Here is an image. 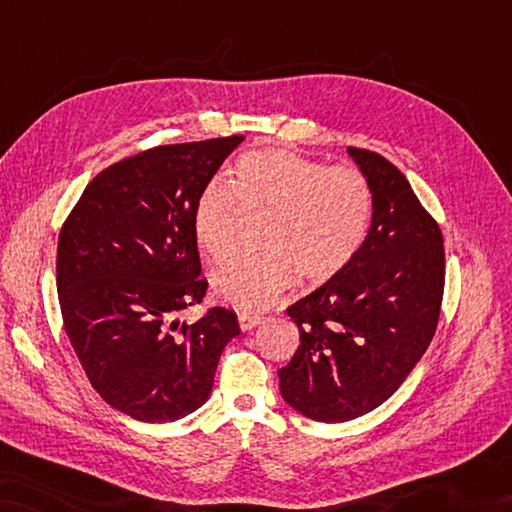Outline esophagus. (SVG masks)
<instances>
[{"label":"esophagus","mask_w":512,"mask_h":512,"mask_svg":"<svg viewBox=\"0 0 512 512\" xmlns=\"http://www.w3.org/2000/svg\"><path fill=\"white\" fill-rule=\"evenodd\" d=\"M237 323H240V329H242V331H251V329H255L257 325L264 323V318H261V316H253V314H240V316H237Z\"/></svg>","instance_id":"obj_1"}]
</instances>
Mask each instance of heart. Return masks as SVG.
Listing matches in <instances>:
<instances>
[{"label": "heart", "instance_id": "obj_1", "mask_svg": "<svg viewBox=\"0 0 512 512\" xmlns=\"http://www.w3.org/2000/svg\"><path fill=\"white\" fill-rule=\"evenodd\" d=\"M237 205L268 213L261 248L253 259H231L211 275L218 299L240 312H261L290 288L294 275L325 283L347 268L366 240L371 187L349 168L301 157L290 150H255L237 161L231 189L202 187L192 227L202 253L227 257L233 244Z\"/></svg>", "mask_w": 512, "mask_h": 512}]
</instances>
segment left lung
I'll list each match as a JSON object with an SVG mask.
<instances>
[{
	"mask_svg": "<svg viewBox=\"0 0 512 512\" xmlns=\"http://www.w3.org/2000/svg\"><path fill=\"white\" fill-rule=\"evenodd\" d=\"M373 194L351 264L288 307L301 344L279 368L281 397L303 417L344 423L375 410L430 347L441 316L445 248L436 220L382 154L349 148Z\"/></svg>",
	"mask_w": 512,
	"mask_h": 512,
	"instance_id": "obj_1",
	"label": "left lung"
}]
</instances>
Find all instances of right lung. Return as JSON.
<instances>
[{"label": "right lung", "mask_w": 512, "mask_h": 512, "mask_svg": "<svg viewBox=\"0 0 512 512\" xmlns=\"http://www.w3.org/2000/svg\"><path fill=\"white\" fill-rule=\"evenodd\" d=\"M242 135L157 146L102 170L58 235L56 288L65 334L111 408L170 423L211 395L233 310L187 325L205 299L192 216L202 187Z\"/></svg>", "instance_id": "obj_1"}]
</instances>
